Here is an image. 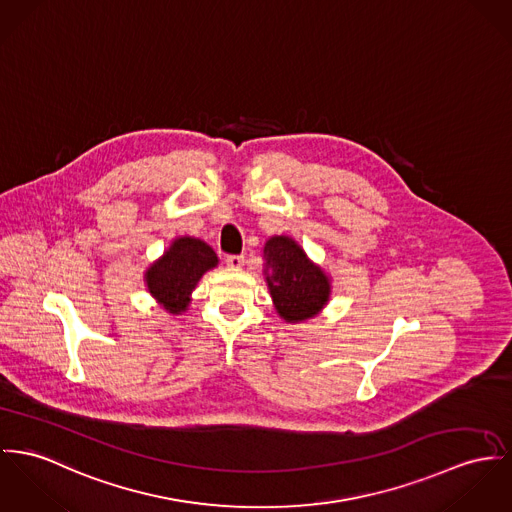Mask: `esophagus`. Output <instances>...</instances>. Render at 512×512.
<instances>
[{
	"mask_svg": "<svg viewBox=\"0 0 512 512\" xmlns=\"http://www.w3.org/2000/svg\"><path fill=\"white\" fill-rule=\"evenodd\" d=\"M243 263H245V257H243V255H228V257H226V265L232 267V269H239Z\"/></svg>",
	"mask_w": 512,
	"mask_h": 512,
	"instance_id": "1",
	"label": "esophagus"
}]
</instances>
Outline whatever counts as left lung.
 Masks as SVG:
<instances>
[{"instance_id": "1", "label": "left lung", "mask_w": 512, "mask_h": 512, "mask_svg": "<svg viewBox=\"0 0 512 512\" xmlns=\"http://www.w3.org/2000/svg\"><path fill=\"white\" fill-rule=\"evenodd\" d=\"M263 257L276 314L288 323H298L321 312L331 294L329 278L292 237H271Z\"/></svg>"}]
</instances>
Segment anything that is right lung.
<instances>
[{"label": "right lung", "mask_w": 512, "mask_h": 512, "mask_svg": "<svg viewBox=\"0 0 512 512\" xmlns=\"http://www.w3.org/2000/svg\"><path fill=\"white\" fill-rule=\"evenodd\" d=\"M218 265L210 245L197 237H177L148 271L146 284L150 294L169 314H181L191 304V292L198 280Z\"/></svg>", "instance_id": "1"}]
</instances>
